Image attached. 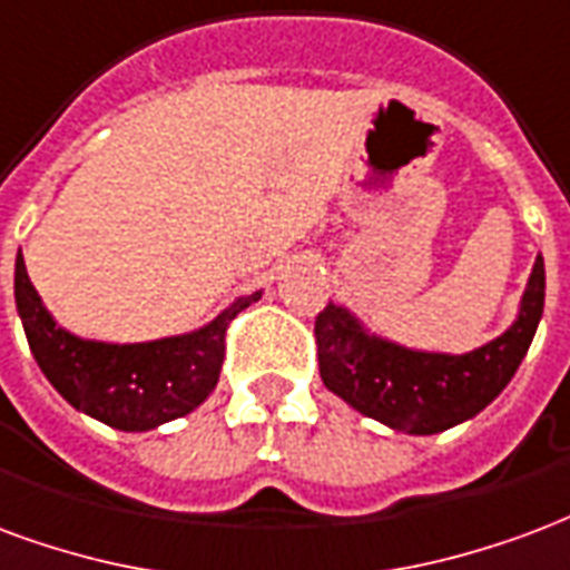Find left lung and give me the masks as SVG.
<instances>
[{
    "mask_svg": "<svg viewBox=\"0 0 570 570\" xmlns=\"http://www.w3.org/2000/svg\"><path fill=\"white\" fill-rule=\"evenodd\" d=\"M543 257H534L519 315L492 343L464 352H419L371 334L346 306L315 318L318 371L327 392L404 434H440L473 419L504 392L543 315Z\"/></svg>",
    "mask_w": 570,
    "mask_h": 570,
    "instance_id": "left-lung-1",
    "label": "left lung"
}]
</instances>
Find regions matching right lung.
I'll return each mask as SVG.
<instances>
[{"label": "right lung", "mask_w": 570, "mask_h": 570, "mask_svg": "<svg viewBox=\"0 0 570 570\" xmlns=\"http://www.w3.org/2000/svg\"><path fill=\"white\" fill-rule=\"evenodd\" d=\"M14 301L32 358L75 410L118 431H151L188 416L209 397L224 364L227 325L245 306L261 301V291L236 297L209 325L190 334L151 343H99L69 334L53 322L18 252Z\"/></svg>", "instance_id": "obj_1"}]
</instances>
